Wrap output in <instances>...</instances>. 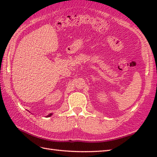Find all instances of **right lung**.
Here are the masks:
<instances>
[{"instance_id": "right-lung-1", "label": "right lung", "mask_w": 157, "mask_h": 157, "mask_svg": "<svg viewBox=\"0 0 157 157\" xmlns=\"http://www.w3.org/2000/svg\"><path fill=\"white\" fill-rule=\"evenodd\" d=\"M52 115V113H50V114H48L47 116H46V117H51Z\"/></svg>"}]
</instances>
